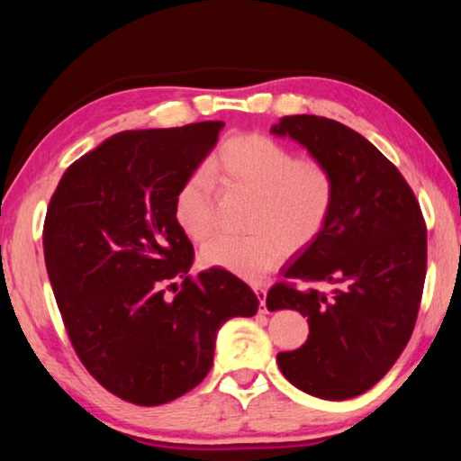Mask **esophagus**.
<instances>
[{"mask_svg":"<svg viewBox=\"0 0 461 461\" xmlns=\"http://www.w3.org/2000/svg\"><path fill=\"white\" fill-rule=\"evenodd\" d=\"M254 293H256V296H258V301H260V311L264 313V311H267V288L264 286H254Z\"/></svg>","mask_w":461,"mask_h":461,"instance_id":"1","label":"esophagus"}]
</instances>
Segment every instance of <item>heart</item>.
Wrapping results in <instances>:
<instances>
[{"label": "heart", "mask_w": 461, "mask_h": 461, "mask_svg": "<svg viewBox=\"0 0 461 461\" xmlns=\"http://www.w3.org/2000/svg\"><path fill=\"white\" fill-rule=\"evenodd\" d=\"M254 197L248 238H217L201 252L205 267L258 280L286 252L309 246L330 220L335 183L323 162L299 158L267 134L230 138L207 162L205 173L183 183L175 199V221L186 238L203 244L215 231L213 183Z\"/></svg>", "instance_id": "1"}]
</instances>
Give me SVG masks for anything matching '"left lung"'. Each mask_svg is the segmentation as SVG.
Returning a JSON list of instances; mask_svg holds the SVG:
<instances>
[{
  "instance_id": "left-lung-1",
  "label": "left lung",
  "mask_w": 461,
  "mask_h": 461,
  "mask_svg": "<svg viewBox=\"0 0 461 461\" xmlns=\"http://www.w3.org/2000/svg\"><path fill=\"white\" fill-rule=\"evenodd\" d=\"M270 134L291 138L330 168L333 207L321 233L294 254L267 307L307 317L309 338L276 356L303 393L346 401L370 390L399 360L417 321L427 272L420 207L393 162L364 136L319 115H286Z\"/></svg>"
}]
</instances>
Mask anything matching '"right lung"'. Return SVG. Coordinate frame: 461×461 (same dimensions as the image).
Returning <instances> with one entry per match:
<instances>
[{
  "mask_svg": "<svg viewBox=\"0 0 461 461\" xmlns=\"http://www.w3.org/2000/svg\"><path fill=\"white\" fill-rule=\"evenodd\" d=\"M223 126L120 131L65 170L46 212L44 262L68 338L91 376L128 402L189 393L212 370L220 327L258 311L228 270L189 276L194 249L175 221L178 189Z\"/></svg>",
  "mask_w": 461,
  "mask_h": 461,
  "instance_id": "obj_1",
  "label": "right lung"
}]
</instances>
